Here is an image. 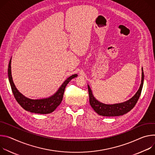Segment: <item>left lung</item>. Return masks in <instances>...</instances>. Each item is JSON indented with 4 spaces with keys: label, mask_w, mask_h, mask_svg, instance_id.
Masks as SVG:
<instances>
[{
    "label": "left lung",
    "mask_w": 155,
    "mask_h": 155,
    "mask_svg": "<svg viewBox=\"0 0 155 155\" xmlns=\"http://www.w3.org/2000/svg\"><path fill=\"white\" fill-rule=\"evenodd\" d=\"M142 71L141 84L138 91L130 99L126 101L120 103V104L108 105L100 102L94 97L91 89L88 85L89 102L92 108L98 114L103 116H119L126 114L130 111L135 107L141 94L144 79L143 68H142Z\"/></svg>",
    "instance_id": "obj_1"
}]
</instances>
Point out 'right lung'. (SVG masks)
I'll list each match as a JSON object with an SVG mask.
<instances>
[{
    "label": "right lung",
    "instance_id": "right-lung-1",
    "mask_svg": "<svg viewBox=\"0 0 155 155\" xmlns=\"http://www.w3.org/2000/svg\"><path fill=\"white\" fill-rule=\"evenodd\" d=\"M8 74L12 91L17 102L25 110L38 114H48L55 111L63 100V94L66 85L72 79L78 76V74H75L67 78L53 95L45 98L34 100L26 97L16 88L12 76L11 59L8 64Z\"/></svg>",
    "mask_w": 155,
    "mask_h": 155
}]
</instances>
